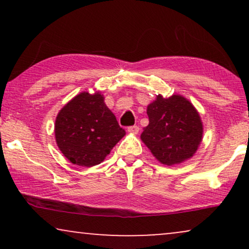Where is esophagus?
Here are the masks:
<instances>
[{
  "label": "esophagus",
  "mask_w": 249,
  "mask_h": 249,
  "mask_svg": "<svg viewBox=\"0 0 249 249\" xmlns=\"http://www.w3.org/2000/svg\"><path fill=\"white\" fill-rule=\"evenodd\" d=\"M128 132L132 135H137L139 132V127H137V125H131V127H128Z\"/></svg>",
  "instance_id": "esophagus-1"
}]
</instances>
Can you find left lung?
<instances>
[{"label":"left lung","instance_id":"left-lung-1","mask_svg":"<svg viewBox=\"0 0 249 249\" xmlns=\"http://www.w3.org/2000/svg\"><path fill=\"white\" fill-rule=\"evenodd\" d=\"M149 124L141 139L153 156L165 165L192 159L203 141V122L192 102L182 95L161 94L147 107Z\"/></svg>","mask_w":249,"mask_h":249}]
</instances>
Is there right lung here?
<instances>
[{
	"label": "right lung",
	"instance_id": "obj_1",
	"mask_svg": "<svg viewBox=\"0 0 249 249\" xmlns=\"http://www.w3.org/2000/svg\"><path fill=\"white\" fill-rule=\"evenodd\" d=\"M56 145L79 166L100 164L125 135L100 91H81L61 108L54 124Z\"/></svg>",
	"mask_w": 249,
	"mask_h": 249
}]
</instances>
